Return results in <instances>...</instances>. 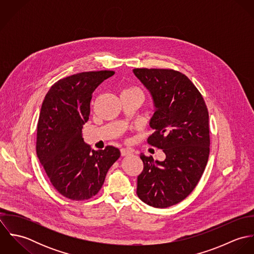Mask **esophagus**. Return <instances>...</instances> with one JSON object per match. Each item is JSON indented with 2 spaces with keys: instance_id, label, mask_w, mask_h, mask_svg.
<instances>
[{
  "instance_id": "1",
  "label": "esophagus",
  "mask_w": 254,
  "mask_h": 254,
  "mask_svg": "<svg viewBox=\"0 0 254 254\" xmlns=\"http://www.w3.org/2000/svg\"><path fill=\"white\" fill-rule=\"evenodd\" d=\"M120 152H121V155L122 156H125V155H130L133 153V150L132 149H129V148H121L120 149Z\"/></svg>"
}]
</instances>
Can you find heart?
Instances as JSON below:
<instances>
[{"label":"heart","instance_id":"heart-1","mask_svg":"<svg viewBox=\"0 0 254 254\" xmlns=\"http://www.w3.org/2000/svg\"><path fill=\"white\" fill-rule=\"evenodd\" d=\"M123 93H134V94H138V95H141L143 97V94H142V91L137 88V87H129V88H126Z\"/></svg>","mask_w":254,"mask_h":254}]
</instances>
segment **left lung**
Segmentation results:
<instances>
[{"mask_svg":"<svg viewBox=\"0 0 254 254\" xmlns=\"http://www.w3.org/2000/svg\"><path fill=\"white\" fill-rule=\"evenodd\" d=\"M133 72L150 92L156 108L149 123L154 132L147 143L166 155L163 161H154L141 153L144 169L138 176L137 194L152 207L166 208L184 200L203 174L210 150L208 110L185 74L162 68Z\"/></svg>","mask_w":254,"mask_h":254,"instance_id":"obj_1","label":"left lung"}]
</instances>
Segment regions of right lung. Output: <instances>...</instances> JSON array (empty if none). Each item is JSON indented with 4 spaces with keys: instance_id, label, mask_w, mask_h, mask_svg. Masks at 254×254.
Instances as JSON below:
<instances>
[{
    "instance_id": "right-lung-1",
    "label": "right lung",
    "mask_w": 254,
    "mask_h": 254,
    "mask_svg": "<svg viewBox=\"0 0 254 254\" xmlns=\"http://www.w3.org/2000/svg\"><path fill=\"white\" fill-rule=\"evenodd\" d=\"M112 70L74 74L56 82L43 102L37 125V156L54 188L71 200H88L102 189L120 150L107 145L92 150L82 128L97 87Z\"/></svg>"
}]
</instances>
